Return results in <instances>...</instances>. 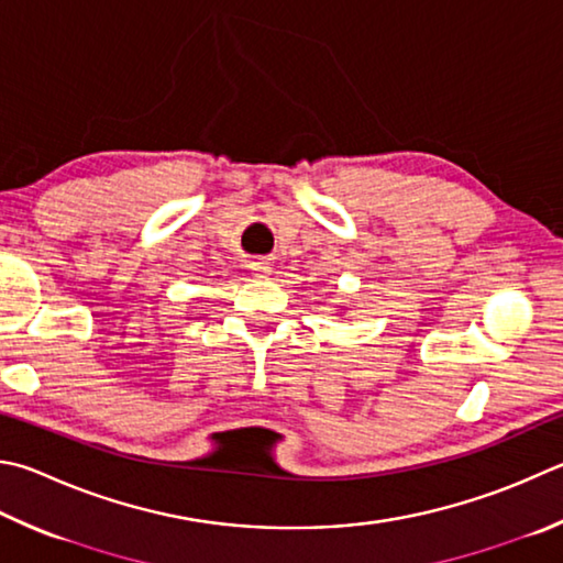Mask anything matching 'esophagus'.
<instances>
[{
  "instance_id": "34e87169",
  "label": "esophagus",
  "mask_w": 563,
  "mask_h": 563,
  "mask_svg": "<svg viewBox=\"0 0 563 563\" xmlns=\"http://www.w3.org/2000/svg\"><path fill=\"white\" fill-rule=\"evenodd\" d=\"M249 268L253 271L255 278H268V275H271V263H268V261H263V258H258V261H251Z\"/></svg>"
}]
</instances>
